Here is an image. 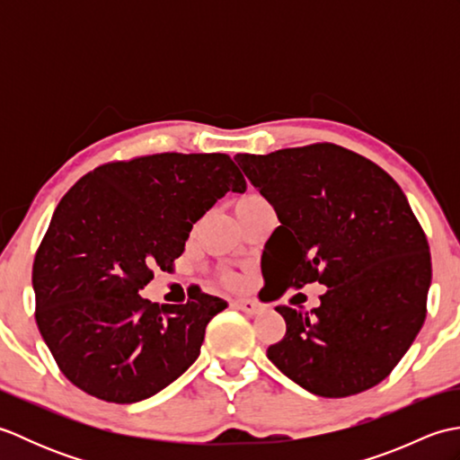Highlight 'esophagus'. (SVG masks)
Listing matches in <instances>:
<instances>
[{"label":"esophagus","instance_id":"obj_1","mask_svg":"<svg viewBox=\"0 0 460 460\" xmlns=\"http://www.w3.org/2000/svg\"><path fill=\"white\" fill-rule=\"evenodd\" d=\"M233 306H235L237 310L247 312V314H257V312L261 310V306L257 305V302H255V300H249V298H237V300H233Z\"/></svg>","mask_w":460,"mask_h":460}]
</instances>
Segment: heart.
<instances>
[{
    "mask_svg": "<svg viewBox=\"0 0 460 460\" xmlns=\"http://www.w3.org/2000/svg\"><path fill=\"white\" fill-rule=\"evenodd\" d=\"M262 201H265V198H261V195H257V193H249V195H245V198L235 201V213L255 208V205H259ZM223 280L229 282V285H237V277L233 275V272H223Z\"/></svg>",
    "mask_w": 460,
    "mask_h": 460,
    "instance_id": "obj_1",
    "label": "heart"
}]
</instances>
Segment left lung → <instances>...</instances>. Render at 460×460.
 I'll return each instance as SVG.
<instances>
[{"mask_svg": "<svg viewBox=\"0 0 460 460\" xmlns=\"http://www.w3.org/2000/svg\"><path fill=\"white\" fill-rule=\"evenodd\" d=\"M235 162L280 221L262 251L270 298L320 282V306H277L287 334L267 356L320 397L384 381L427 316L431 252L397 181L364 155L310 144Z\"/></svg>", "mask_w": 460, "mask_h": 460, "instance_id": "obj_1", "label": "left lung"}]
</instances>
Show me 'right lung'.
<instances>
[{
  "label": "right lung",
  "mask_w": 460,
  "mask_h": 460,
  "mask_svg": "<svg viewBox=\"0 0 460 460\" xmlns=\"http://www.w3.org/2000/svg\"><path fill=\"white\" fill-rule=\"evenodd\" d=\"M245 178L227 154H154L99 165L58 201L33 262L35 320L63 376L109 403H136L199 356L219 296H140L172 269L193 223Z\"/></svg>",
  "instance_id": "add662e5"
}]
</instances>
